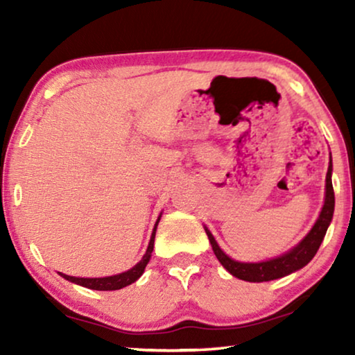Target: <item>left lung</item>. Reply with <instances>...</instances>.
I'll return each instance as SVG.
<instances>
[{"instance_id": "8db88e82", "label": "left lung", "mask_w": 355, "mask_h": 355, "mask_svg": "<svg viewBox=\"0 0 355 355\" xmlns=\"http://www.w3.org/2000/svg\"><path fill=\"white\" fill-rule=\"evenodd\" d=\"M331 174H333V163L329 158V166L327 173V186H324V202L322 207V211L312 226V230L307 232V236L299 242L297 245H294L293 249H289L284 254L273 259L263 260V261H239L231 259L230 255H226L221 250V247L218 245L215 237L210 232V230L205 226V232L210 241L211 249L215 252L216 259L220 260V263L225 266L226 271H230L232 276L239 278L242 281H249V283H263V281H271L283 278L294 271L304 268L310 260L313 259L317 250L320 249V244L323 242V237L327 234V230L329 223L333 220L334 213V191H333V182H331Z\"/></svg>"}]
</instances>
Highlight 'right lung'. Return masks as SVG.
I'll return each mask as SVG.
<instances>
[{
    "mask_svg": "<svg viewBox=\"0 0 355 355\" xmlns=\"http://www.w3.org/2000/svg\"><path fill=\"white\" fill-rule=\"evenodd\" d=\"M159 218H162V213H159L158 220H157V223H155V227H153L152 237H150L147 252L144 254L142 260H140L137 265H134L130 270L123 271V273H118V275H113V276H105V278H76V276H69L64 273H60V275L64 279L71 281V283L84 286V288L94 289V291H116V289H123V288H125V286L135 283V281H137L140 276L144 275L145 266L148 265L150 257H152L153 245H155V234H157V226L159 223Z\"/></svg>",
    "mask_w": 355,
    "mask_h": 355,
    "instance_id": "1",
    "label": "right lung"
}]
</instances>
